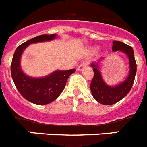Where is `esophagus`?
<instances>
[{
    "label": "esophagus",
    "instance_id": "esophagus-1",
    "mask_svg": "<svg viewBox=\"0 0 147 147\" xmlns=\"http://www.w3.org/2000/svg\"><path fill=\"white\" fill-rule=\"evenodd\" d=\"M88 64H89V62L88 61H84V62H83V63H81L79 66L77 67V70H82L83 68L86 67V66H88Z\"/></svg>",
    "mask_w": 147,
    "mask_h": 147
}]
</instances>
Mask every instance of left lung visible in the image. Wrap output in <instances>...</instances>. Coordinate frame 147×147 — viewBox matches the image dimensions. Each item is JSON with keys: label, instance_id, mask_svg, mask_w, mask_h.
<instances>
[{"label": "left lung", "instance_id": "1", "mask_svg": "<svg viewBox=\"0 0 147 147\" xmlns=\"http://www.w3.org/2000/svg\"><path fill=\"white\" fill-rule=\"evenodd\" d=\"M123 51L128 56L130 63V74L125 80L116 86H107L103 81L96 64H92L94 76L90 84V90L94 98L103 105H112L118 102L128 94L134 82L137 73V64L132 47L118 41L112 42V51Z\"/></svg>", "mask_w": 147, "mask_h": 147}]
</instances>
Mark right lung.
<instances>
[{
  "label": "right lung",
  "mask_w": 147,
  "mask_h": 147,
  "mask_svg": "<svg viewBox=\"0 0 147 147\" xmlns=\"http://www.w3.org/2000/svg\"><path fill=\"white\" fill-rule=\"evenodd\" d=\"M55 36V34L36 36L19 45L13 56L10 71L14 84L23 98L36 105H46L55 101L64 90L68 77L75 72V69L56 70L48 77L32 78L24 74L21 70V55L29 44L52 40Z\"/></svg>",
  "instance_id": "right-lung-1"
}]
</instances>
